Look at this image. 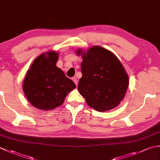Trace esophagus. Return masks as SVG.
I'll return each mask as SVG.
<instances>
[{
  "instance_id": "34e87169",
  "label": "esophagus",
  "mask_w": 160,
  "mask_h": 160,
  "mask_svg": "<svg viewBox=\"0 0 160 160\" xmlns=\"http://www.w3.org/2000/svg\"><path fill=\"white\" fill-rule=\"evenodd\" d=\"M72 80L74 82V83L76 84V86L78 85V79L76 78V77H73L72 78Z\"/></svg>"
}]
</instances>
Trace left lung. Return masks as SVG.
I'll return each mask as SVG.
<instances>
[{"mask_svg": "<svg viewBox=\"0 0 160 160\" xmlns=\"http://www.w3.org/2000/svg\"><path fill=\"white\" fill-rule=\"evenodd\" d=\"M82 57L78 89L87 104L98 111L113 109L124 99L128 87V76L113 53L100 46H93L87 52H76Z\"/></svg>", "mask_w": 160, "mask_h": 160, "instance_id": "1", "label": "left lung"}]
</instances>
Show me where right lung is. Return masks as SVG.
Here are the masks:
<instances>
[{
  "instance_id": "right-lung-1",
  "label": "right lung",
  "mask_w": 160,
  "mask_h": 160,
  "mask_svg": "<svg viewBox=\"0 0 160 160\" xmlns=\"http://www.w3.org/2000/svg\"><path fill=\"white\" fill-rule=\"evenodd\" d=\"M58 53H42L33 62L24 79L22 89L28 101L41 110H52L62 104L76 84L56 67Z\"/></svg>"
}]
</instances>
